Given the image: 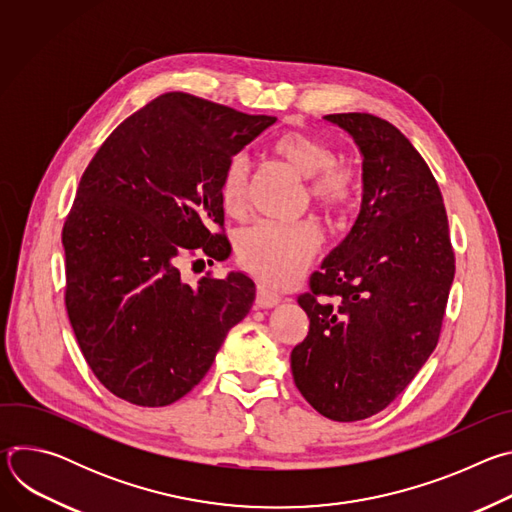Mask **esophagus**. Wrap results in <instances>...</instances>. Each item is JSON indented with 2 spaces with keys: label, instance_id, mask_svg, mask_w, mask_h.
I'll return each instance as SVG.
<instances>
[{
  "label": "esophagus",
  "instance_id": "34e87169",
  "mask_svg": "<svg viewBox=\"0 0 512 512\" xmlns=\"http://www.w3.org/2000/svg\"><path fill=\"white\" fill-rule=\"evenodd\" d=\"M255 304H257V308H275V306L281 304V296L277 294V291H273L271 287L259 285Z\"/></svg>",
  "mask_w": 512,
  "mask_h": 512
}]
</instances>
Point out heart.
Returning <instances> with one entry per match:
<instances>
[{"mask_svg":"<svg viewBox=\"0 0 512 512\" xmlns=\"http://www.w3.org/2000/svg\"><path fill=\"white\" fill-rule=\"evenodd\" d=\"M271 152L291 170L310 180L312 196L330 210H344L354 196L352 174L336 166V152L310 133L289 131L277 137ZM249 164L233 158L221 178V204L229 214L243 212L247 204ZM320 247V231L312 223L281 225L263 221L243 231L237 241L239 263L255 277L283 285L296 279Z\"/></svg>","mask_w":512,"mask_h":512,"instance_id":"b5f03b06","label":"heart"}]
</instances>
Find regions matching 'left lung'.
I'll return each mask as SVG.
<instances>
[{
  "instance_id": "left-lung-1",
  "label": "left lung",
  "mask_w": 512,
  "mask_h": 512,
  "mask_svg": "<svg viewBox=\"0 0 512 512\" xmlns=\"http://www.w3.org/2000/svg\"><path fill=\"white\" fill-rule=\"evenodd\" d=\"M324 121L356 145L362 202L298 298L310 332L289 360L318 413L360 421L401 395L433 352L456 265L440 186L411 141L369 113Z\"/></svg>"
}]
</instances>
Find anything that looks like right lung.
<instances>
[{"instance_id":"add662e5","label":"right lung","mask_w":512,"mask_h":512,"mask_svg":"<svg viewBox=\"0 0 512 512\" xmlns=\"http://www.w3.org/2000/svg\"><path fill=\"white\" fill-rule=\"evenodd\" d=\"M277 119L166 93L127 117L85 170L64 223L66 312L95 377L119 399L164 407L212 367L255 302L241 271L190 285L180 259L231 255L227 164Z\"/></svg>"}]
</instances>
